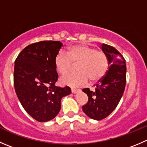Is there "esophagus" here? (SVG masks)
<instances>
[{
	"mask_svg": "<svg viewBox=\"0 0 147 147\" xmlns=\"http://www.w3.org/2000/svg\"><path fill=\"white\" fill-rule=\"evenodd\" d=\"M71 91H72V93H77V92H79L80 90L74 89V88H72V90H71Z\"/></svg>",
	"mask_w": 147,
	"mask_h": 147,
	"instance_id": "esophagus-1",
	"label": "esophagus"
}]
</instances>
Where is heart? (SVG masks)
I'll return each instance as SVG.
<instances>
[{"label":"heart","mask_w":147,"mask_h":147,"mask_svg":"<svg viewBox=\"0 0 147 147\" xmlns=\"http://www.w3.org/2000/svg\"><path fill=\"white\" fill-rule=\"evenodd\" d=\"M72 63H77L74 73L60 79V83L70 87L85 85L88 80L96 82L105 75L108 67L106 55L86 45H77L68 48L66 52L60 51L55 58V67L58 73L65 75L70 69Z\"/></svg>","instance_id":"obj_1"}]
</instances>
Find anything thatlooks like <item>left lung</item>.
<instances>
[{"instance_id":"8db88e82","label":"left lung","mask_w":147,"mask_h":147,"mask_svg":"<svg viewBox=\"0 0 147 147\" xmlns=\"http://www.w3.org/2000/svg\"><path fill=\"white\" fill-rule=\"evenodd\" d=\"M101 49L106 55L109 68L96 84L95 90H82L88 101L82 105L84 113L94 120H102L109 116L119 104L126 82V60L121 54L110 45L102 44Z\"/></svg>"}]
</instances>
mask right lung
Segmentation results:
<instances>
[{
  "instance_id": "obj_1",
  "label": "right lung",
  "mask_w": 147,
  "mask_h": 147,
  "mask_svg": "<svg viewBox=\"0 0 147 147\" xmlns=\"http://www.w3.org/2000/svg\"><path fill=\"white\" fill-rule=\"evenodd\" d=\"M62 43L42 41L24 48L15 61L16 93L26 111L35 120L46 122L56 117L61 99L71 93L69 87L55 86L58 74L55 58Z\"/></svg>"
}]
</instances>
